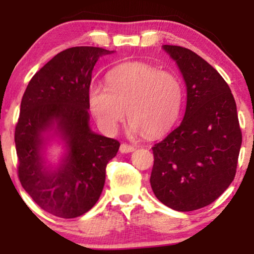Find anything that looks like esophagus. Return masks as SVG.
Returning <instances> with one entry per match:
<instances>
[{
  "label": "esophagus",
  "instance_id": "1",
  "mask_svg": "<svg viewBox=\"0 0 254 254\" xmlns=\"http://www.w3.org/2000/svg\"><path fill=\"white\" fill-rule=\"evenodd\" d=\"M119 150H121V153H123V154L132 153V151L135 150V147H133V145H131V144L123 143V144H121V148H119Z\"/></svg>",
  "mask_w": 254,
  "mask_h": 254
}]
</instances>
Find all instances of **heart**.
I'll return each mask as SVG.
<instances>
[{
  "label": "heart",
  "mask_w": 254,
  "mask_h": 254,
  "mask_svg": "<svg viewBox=\"0 0 254 254\" xmlns=\"http://www.w3.org/2000/svg\"><path fill=\"white\" fill-rule=\"evenodd\" d=\"M183 83L176 74L142 63L123 64L107 75V86L89 88V107L106 132L127 117L131 130L147 137L164 135L179 117Z\"/></svg>",
  "instance_id": "b5f03b06"
}]
</instances>
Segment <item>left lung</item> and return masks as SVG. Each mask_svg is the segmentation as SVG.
Masks as SVG:
<instances>
[{"label": "left lung", "mask_w": 254, "mask_h": 254, "mask_svg": "<svg viewBox=\"0 0 254 254\" xmlns=\"http://www.w3.org/2000/svg\"><path fill=\"white\" fill-rule=\"evenodd\" d=\"M164 49L182 71L188 101L179 127L151 148L150 185L165 205L192 211L228 189L237 173L243 135L234 97L216 69L186 48Z\"/></svg>", "instance_id": "left-lung-1"}]
</instances>
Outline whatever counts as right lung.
Listing matches in <instances>:
<instances>
[{
	"mask_svg": "<svg viewBox=\"0 0 254 254\" xmlns=\"http://www.w3.org/2000/svg\"><path fill=\"white\" fill-rule=\"evenodd\" d=\"M113 51L94 46L66 49L31 78L15 127L17 176L43 210L74 218L94 206L104 189L106 165L121 143L89 127V86L99 57ZM55 129L67 144L57 170L45 166L42 132Z\"/></svg>",
	"mask_w": 254,
	"mask_h": 254,
	"instance_id": "right-lung-1",
	"label": "right lung"
}]
</instances>
